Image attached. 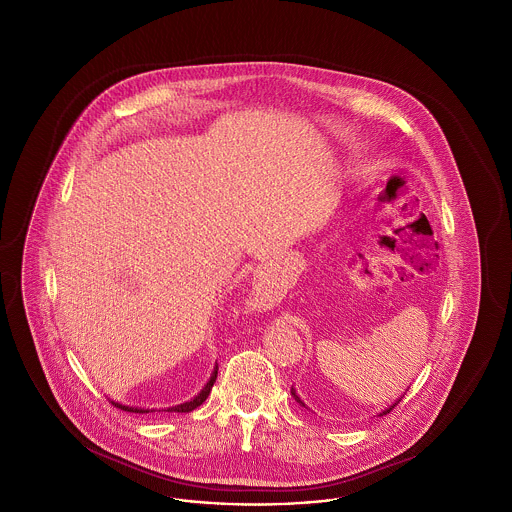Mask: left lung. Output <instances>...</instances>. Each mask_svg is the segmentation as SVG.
Listing matches in <instances>:
<instances>
[{"mask_svg": "<svg viewBox=\"0 0 512 512\" xmlns=\"http://www.w3.org/2000/svg\"><path fill=\"white\" fill-rule=\"evenodd\" d=\"M292 395H293V399H295V401H297V403H299V405H301V407H305V403H303V401H301V397H299V395H297V393H295V390H293V388H292ZM401 397H403V395H401ZM401 397H399V399H397V401H395V403H391L390 407H386V409H384V411H382V413L378 414V416H384V414H388V413H390V411H393V407H395V405H397V403H399V401H401ZM305 409H307V407H305Z\"/></svg>", "mask_w": 512, "mask_h": 512, "instance_id": "left-lung-1", "label": "left lung"}]
</instances>
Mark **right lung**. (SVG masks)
<instances>
[{"mask_svg":"<svg viewBox=\"0 0 512 512\" xmlns=\"http://www.w3.org/2000/svg\"><path fill=\"white\" fill-rule=\"evenodd\" d=\"M217 374H219V365H215L213 368V372H211V378H209V382L205 384V388L199 391L197 395H195L194 399H190V401H186V403H180V405H174V407H167L165 411L167 413H192L194 409H197L207 397H209V393L213 390V384H215V380H217ZM115 407H119L121 411H126V413H138V414H147V413H155V409H142V407H130V405H122L119 401H111Z\"/></svg>","mask_w":512,"mask_h":512,"instance_id":"1","label":"right lung"}]
</instances>
